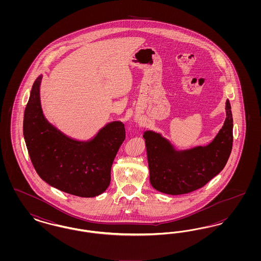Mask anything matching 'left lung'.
Listing matches in <instances>:
<instances>
[{
	"label": "left lung",
	"mask_w": 261,
	"mask_h": 261,
	"mask_svg": "<svg viewBox=\"0 0 261 261\" xmlns=\"http://www.w3.org/2000/svg\"><path fill=\"white\" fill-rule=\"evenodd\" d=\"M223 127L210 145L175 150L161 134L146 131L144 138L149 162V181L155 190L183 195L204 186L226 165L233 146V117L226 100Z\"/></svg>",
	"instance_id": "1"
}]
</instances>
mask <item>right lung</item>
Segmentation results:
<instances>
[{
    "instance_id": "obj_1",
    "label": "right lung",
    "mask_w": 261,
    "mask_h": 261,
    "mask_svg": "<svg viewBox=\"0 0 261 261\" xmlns=\"http://www.w3.org/2000/svg\"><path fill=\"white\" fill-rule=\"evenodd\" d=\"M35 80L26 105L23 135L38 175L50 186L82 198L103 193L111 183L114 158L125 140L124 124L113 121L88 142L75 141L50 125L42 112Z\"/></svg>"
}]
</instances>
